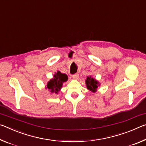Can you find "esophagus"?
Returning <instances> with one entry per match:
<instances>
[{"label":"esophagus","mask_w":146,"mask_h":146,"mask_svg":"<svg viewBox=\"0 0 146 146\" xmlns=\"http://www.w3.org/2000/svg\"><path fill=\"white\" fill-rule=\"evenodd\" d=\"M72 77L73 79H74V80H77L79 78V74H73L72 76Z\"/></svg>","instance_id":"obj_1"}]
</instances>
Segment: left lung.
<instances>
[{
  "mask_svg": "<svg viewBox=\"0 0 146 146\" xmlns=\"http://www.w3.org/2000/svg\"><path fill=\"white\" fill-rule=\"evenodd\" d=\"M86 85H87V89L92 92H95L97 90L98 87L100 85L98 82L94 78H92L91 76H87V80H85Z\"/></svg>",
  "mask_w": 146,
  "mask_h": 146,
  "instance_id": "1",
  "label": "left lung"
}]
</instances>
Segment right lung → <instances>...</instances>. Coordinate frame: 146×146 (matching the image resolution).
Returning a JSON list of instances; mask_svg holds the SVG:
<instances>
[{
	"instance_id": "add662e5",
	"label": "right lung",
	"mask_w": 146,
	"mask_h": 146,
	"mask_svg": "<svg viewBox=\"0 0 146 146\" xmlns=\"http://www.w3.org/2000/svg\"><path fill=\"white\" fill-rule=\"evenodd\" d=\"M68 80V76L65 74H62L61 72L57 71L54 75V78L51 79L47 83L46 88L52 93L58 94L63 86V83Z\"/></svg>"
}]
</instances>
